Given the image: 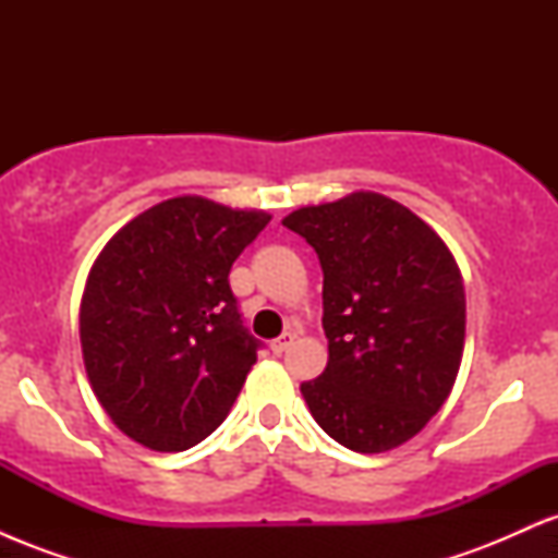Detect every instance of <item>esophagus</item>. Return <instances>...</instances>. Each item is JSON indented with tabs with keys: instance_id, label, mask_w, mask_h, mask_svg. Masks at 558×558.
Instances as JSON below:
<instances>
[{
	"instance_id": "1",
	"label": "esophagus",
	"mask_w": 558,
	"mask_h": 558,
	"mask_svg": "<svg viewBox=\"0 0 558 558\" xmlns=\"http://www.w3.org/2000/svg\"><path fill=\"white\" fill-rule=\"evenodd\" d=\"M293 338H296V332H293V330H286L283 336H278V338H275V341L270 343L272 354H283V351L288 349V345L293 343Z\"/></svg>"
}]
</instances>
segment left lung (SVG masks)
<instances>
[{
  "label": "left lung",
  "instance_id": "left-lung-1",
  "mask_svg": "<svg viewBox=\"0 0 558 558\" xmlns=\"http://www.w3.org/2000/svg\"><path fill=\"white\" fill-rule=\"evenodd\" d=\"M323 265L328 367L301 396L332 440L383 453L444 407L464 351L457 259L412 209L375 191L283 217Z\"/></svg>",
  "mask_w": 558,
  "mask_h": 558
}]
</instances>
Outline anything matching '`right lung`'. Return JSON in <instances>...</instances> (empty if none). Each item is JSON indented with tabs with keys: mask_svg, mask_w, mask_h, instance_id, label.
<instances>
[{
	"mask_svg": "<svg viewBox=\"0 0 558 558\" xmlns=\"http://www.w3.org/2000/svg\"><path fill=\"white\" fill-rule=\"evenodd\" d=\"M270 222L175 196L107 241L81 299V349L101 409L136 444L185 451L228 417L257 362L228 275Z\"/></svg>",
	"mask_w": 558,
	"mask_h": 558,
	"instance_id": "add662e5",
	"label": "right lung"
}]
</instances>
